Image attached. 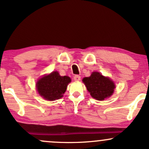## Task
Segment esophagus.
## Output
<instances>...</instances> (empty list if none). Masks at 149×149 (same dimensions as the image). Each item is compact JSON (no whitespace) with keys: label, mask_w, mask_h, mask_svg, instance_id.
Instances as JSON below:
<instances>
[{"label":"esophagus","mask_w":149,"mask_h":149,"mask_svg":"<svg viewBox=\"0 0 149 149\" xmlns=\"http://www.w3.org/2000/svg\"><path fill=\"white\" fill-rule=\"evenodd\" d=\"M73 79L75 80H76V81H79L80 80V76H75L73 77Z\"/></svg>","instance_id":"34e87169"}]
</instances>
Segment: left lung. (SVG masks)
Masks as SVG:
<instances>
[{"label": "left lung", "instance_id": "left-lung-1", "mask_svg": "<svg viewBox=\"0 0 149 149\" xmlns=\"http://www.w3.org/2000/svg\"><path fill=\"white\" fill-rule=\"evenodd\" d=\"M90 95L97 100H104L113 93L115 85L111 80L99 72H93L83 79Z\"/></svg>", "mask_w": 149, "mask_h": 149}]
</instances>
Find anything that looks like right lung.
I'll use <instances>...</instances> for the list:
<instances>
[{
  "mask_svg": "<svg viewBox=\"0 0 149 149\" xmlns=\"http://www.w3.org/2000/svg\"><path fill=\"white\" fill-rule=\"evenodd\" d=\"M70 82L71 78L69 76H61L57 71H53L38 80L36 83L37 90L44 99L54 101L63 97Z\"/></svg>",
  "mask_w": 149,
  "mask_h": 149,
  "instance_id": "right-lung-1",
  "label": "right lung"
}]
</instances>
